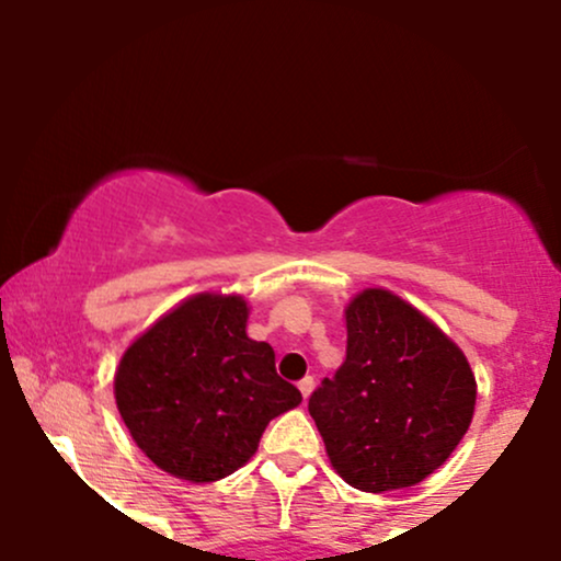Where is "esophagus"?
Returning <instances> with one entry per match:
<instances>
[{"instance_id":"obj_1","label":"esophagus","mask_w":561,"mask_h":561,"mask_svg":"<svg viewBox=\"0 0 561 561\" xmlns=\"http://www.w3.org/2000/svg\"><path fill=\"white\" fill-rule=\"evenodd\" d=\"M313 385H317V382H313V377H302V379H300L298 388H300V392H302V398L311 396V392H313Z\"/></svg>"}]
</instances>
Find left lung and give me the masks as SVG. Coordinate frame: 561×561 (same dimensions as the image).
<instances>
[{
	"label": "left lung",
	"instance_id": "1",
	"mask_svg": "<svg viewBox=\"0 0 561 561\" xmlns=\"http://www.w3.org/2000/svg\"><path fill=\"white\" fill-rule=\"evenodd\" d=\"M345 362L308 398L332 467L366 493L411 488L454 454L474 414V375L427 317L388 289L345 311Z\"/></svg>",
	"mask_w": 561,
	"mask_h": 561
}]
</instances>
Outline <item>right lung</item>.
I'll return each instance as SVG.
<instances>
[{
	"instance_id": "right-lung-1",
	"label": "right lung",
	"mask_w": 561,
	"mask_h": 561,
	"mask_svg": "<svg viewBox=\"0 0 561 561\" xmlns=\"http://www.w3.org/2000/svg\"><path fill=\"white\" fill-rule=\"evenodd\" d=\"M248 302L195 295L124 353L115 403L134 443L165 472L214 482L240 469L266 424L302 401L274 347L244 332Z\"/></svg>"
}]
</instances>
